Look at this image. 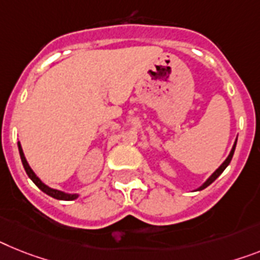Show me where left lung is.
Returning <instances> with one entry per match:
<instances>
[{"label":"left lung","instance_id":"1","mask_svg":"<svg viewBox=\"0 0 260 260\" xmlns=\"http://www.w3.org/2000/svg\"><path fill=\"white\" fill-rule=\"evenodd\" d=\"M235 145H237V141H235L234 147H233V149H231V152H230V154H229V157H228V158H226V160L223 161V164H222L221 167L218 168V169H217V171L214 172V173L211 174V176H210V178H209V180L206 181V182H205V184L202 185V186H201L200 189H198V190H202V189H205V187H208L209 185L211 184V182H214V181L217 180V178L219 177V176H221V173H222V172H223L224 169H226V168H228V165H229V164H230L231 158H233V154H234V150H235Z\"/></svg>","mask_w":260,"mask_h":260}]
</instances>
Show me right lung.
I'll list each match as a JSON object with an SVG mask.
<instances>
[{"mask_svg":"<svg viewBox=\"0 0 260 260\" xmlns=\"http://www.w3.org/2000/svg\"><path fill=\"white\" fill-rule=\"evenodd\" d=\"M18 149H19V156H21V160H22V165L23 168H25L26 173H27V176H29L30 178H31V181L34 182V184L37 185V186L41 189V190L43 191V193L49 194L50 197L52 198H56V200H62V201H71V200H75L78 196L76 194H66L63 193V191H59V190H55V189H51V187L46 186L45 184H43L42 181L39 180L38 177L36 176V173L31 171V168L29 167V164H27V161H26L25 158V154H23L22 152V148H21V144L18 143Z\"/></svg>","mask_w":260,"mask_h":260,"instance_id":"add662e5","label":"right lung"}]
</instances>
